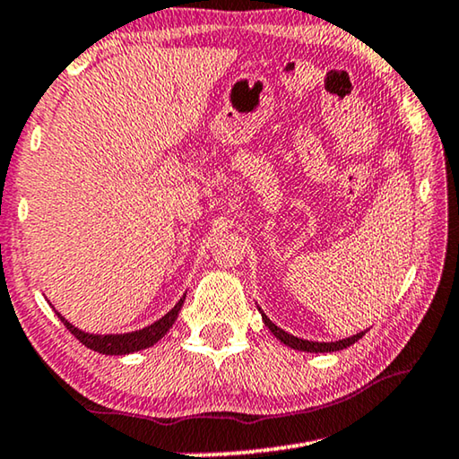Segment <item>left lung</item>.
<instances>
[{"mask_svg":"<svg viewBox=\"0 0 459 459\" xmlns=\"http://www.w3.org/2000/svg\"><path fill=\"white\" fill-rule=\"evenodd\" d=\"M261 312V308H259ZM261 318H264V323L269 331H272L275 337H278L283 345L298 349V351H310V353H329V351H339V349H345L349 345H353L355 341L361 339L366 331H361L358 334H353V337H347V339H341V341H333V343H318V341H307V339H298L294 334L286 333L283 329H280L278 325H273L269 318L261 312Z\"/></svg>","mask_w":459,"mask_h":459,"instance_id":"left-lung-1","label":"left lung"}]
</instances>
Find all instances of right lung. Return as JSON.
Masks as SVG:
<instances>
[{
  "instance_id": "right-lung-1",
  "label": "right lung",
  "mask_w": 459,
  "mask_h": 459,
  "mask_svg": "<svg viewBox=\"0 0 459 459\" xmlns=\"http://www.w3.org/2000/svg\"><path fill=\"white\" fill-rule=\"evenodd\" d=\"M184 298H179V302L173 307L169 312L163 318H159L157 323H152L149 326H144L141 331H133V333H125V334H91V333H85L82 329H77V326H73L71 323L65 321V318L59 315L61 323L67 326V329L75 334V337L82 341L85 347L93 349V351L98 353H104V355H126V353H134V351H141V349H147L151 345H155L159 339L165 337V333L171 329L173 323H176V318L179 315L181 307H184Z\"/></svg>"
}]
</instances>
